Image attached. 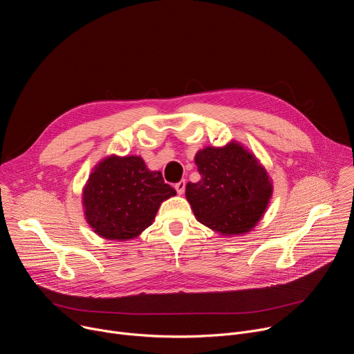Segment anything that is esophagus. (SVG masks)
I'll use <instances>...</instances> for the list:
<instances>
[{
  "label": "esophagus",
  "instance_id": "1",
  "mask_svg": "<svg viewBox=\"0 0 354 354\" xmlns=\"http://www.w3.org/2000/svg\"><path fill=\"white\" fill-rule=\"evenodd\" d=\"M185 186H186V182H185V180H180V182H178V183L175 185V189H176L178 194H182V193L185 192Z\"/></svg>",
  "mask_w": 354,
  "mask_h": 354
}]
</instances>
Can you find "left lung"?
Here are the masks:
<instances>
[{
  "instance_id": "left-lung-1",
  "label": "left lung",
  "mask_w": 354,
  "mask_h": 354,
  "mask_svg": "<svg viewBox=\"0 0 354 354\" xmlns=\"http://www.w3.org/2000/svg\"><path fill=\"white\" fill-rule=\"evenodd\" d=\"M200 180L186 185L198 223L223 235L250 231L261 220L273 186L266 169L241 144L206 147L194 157Z\"/></svg>"
}]
</instances>
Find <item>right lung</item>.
Returning <instances> with one entry per match:
<instances>
[{
  "label": "right lung",
  "mask_w": 354,
  "mask_h": 354,
  "mask_svg": "<svg viewBox=\"0 0 354 354\" xmlns=\"http://www.w3.org/2000/svg\"><path fill=\"white\" fill-rule=\"evenodd\" d=\"M176 190L142 158L111 156L91 174L82 193L85 218L106 239L127 241L153 224L164 200Z\"/></svg>",
  "instance_id": "add662e5"
}]
</instances>
